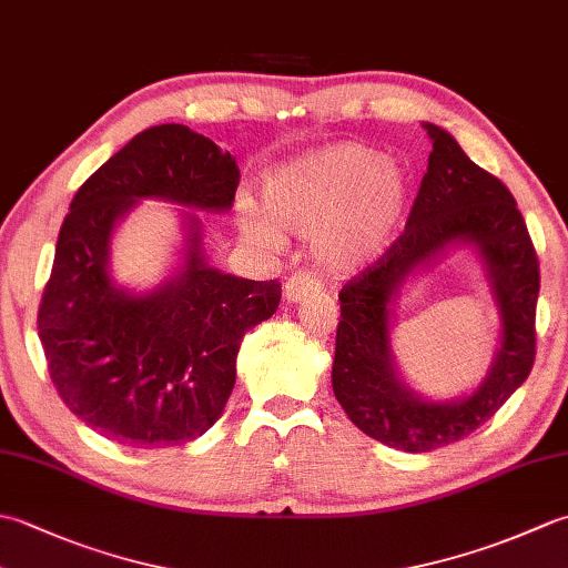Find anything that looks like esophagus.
Wrapping results in <instances>:
<instances>
[{
  "mask_svg": "<svg viewBox=\"0 0 568 568\" xmlns=\"http://www.w3.org/2000/svg\"><path fill=\"white\" fill-rule=\"evenodd\" d=\"M317 293H322L320 277L307 273V271H300V273L287 277L285 291H283L287 303H300V300H307V297L317 295Z\"/></svg>",
  "mask_w": 568,
  "mask_h": 568,
  "instance_id": "obj_1",
  "label": "esophagus"
}]
</instances>
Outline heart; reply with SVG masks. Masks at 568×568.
I'll return each instance as SVG.
<instances>
[{"instance_id":"heart-1","label":"heart","mask_w":568,"mask_h":568,"mask_svg":"<svg viewBox=\"0 0 568 568\" xmlns=\"http://www.w3.org/2000/svg\"><path fill=\"white\" fill-rule=\"evenodd\" d=\"M263 195L277 224L315 234L322 258L352 268L378 256L400 226L409 178L381 151L348 141L275 168L263 180ZM241 226L263 246L281 241L268 214L251 200L241 202Z\"/></svg>"}]
</instances>
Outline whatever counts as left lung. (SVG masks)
I'll return each instance as SVG.
<instances>
[{
	"label": "left lung",
	"mask_w": 568,
	"mask_h": 568,
	"mask_svg": "<svg viewBox=\"0 0 568 568\" xmlns=\"http://www.w3.org/2000/svg\"><path fill=\"white\" fill-rule=\"evenodd\" d=\"M427 173L405 232L348 281L336 327L332 388L354 425L393 449L425 454L468 437L520 388L535 364L539 263L517 202L434 124ZM474 245L487 265L501 315V346L470 396L432 404L399 378L389 352L392 305L406 277L446 247Z\"/></svg>",
	"instance_id": "obj_1"
}]
</instances>
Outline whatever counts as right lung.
Instances as JSON below:
<instances>
[{
    "mask_svg": "<svg viewBox=\"0 0 568 568\" xmlns=\"http://www.w3.org/2000/svg\"><path fill=\"white\" fill-rule=\"evenodd\" d=\"M239 168L183 124L141 131L70 202L39 307V336L58 395L102 437L163 449L202 437L234 390L248 329L281 303L277 281H246L204 261L202 224L185 214V263L151 293L110 273L114 226L139 200L232 210Z\"/></svg>",
    "mask_w": 568,
    "mask_h": 568,
    "instance_id": "right-lung-1",
    "label": "right lung"
}]
</instances>
